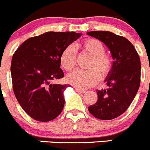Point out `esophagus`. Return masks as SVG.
Returning <instances> with one entry per match:
<instances>
[{"label":"esophagus","instance_id":"esophagus-1","mask_svg":"<svg viewBox=\"0 0 150 150\" xmlns=\"http://www.w3.org/2000/svg\"><path fill=\"white\" fill-rule=\"evenodd\" d=\"M75 89L76 90V91L79 92V93H81V94H84V93H86V91L84 90V89H81V88H75Z\"/></svg>","mask_w":150,"mask_h":150}]
</instances>
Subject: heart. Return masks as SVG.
<instances>
[{"label": "heart", "mask_w": 150, "mask_h": 150, "mask_svg": "<svg viewBox=\"0 0 150 150\" xmlns=\"http://www.w3.org/2000/svg\"><path fill=\"white\" fill-rule=\"evenodd\" d=\"M91 56L88 64V70H76L67 76L70 84L79 88H88L100 81V76H108L112 68L113 61L109 55L106 54L105 47L102 42L95 38H88L81 44L76 45ZM76 50L72 45L66 47L60 56V64L65 71H70L76 66Z\"/></svg>", "instance_id": "obj_1"}]
</instances>
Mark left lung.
I'll return each instance as SVG.
<instances>
[{"label":"left lung","mask_w":150,"mask_h":150,"mask_svg":"<svg viewBox=\"0 0 150 150\" xmlns=\"http://www.w3.org/2000/svg\"><path fill=\"white\" fill-rule=\"evenodd\" d=\"M87 35L108 47L113 58L112 68L105 79L109 88L97 90L98 99L88 111L100 120H112L124 113L134 100L141 82V61L132 44L108 31H91Z\"/></svg>","instance_id":"8db88e82"}]
</instances>
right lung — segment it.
<instances>
[{
  "instance_id": "obj_1",
  "label": "right lung",
  "mask_w": 150,
  "mask_h": 150,
  "mask_svg": "<svg viewBox=\"0 0 150 150\" xmlns=\"http://www.w3.org/2000/svg\"><path fill=\"white\" fill-rule=\"evenodd\" d=\"M80 35L75 32H47L28 38L13 54V91L24 112L34 120L50 121L62 111L63 92L69 85L51 82L64 76L60 56Z\"/></svg>"
}]
</instances>
